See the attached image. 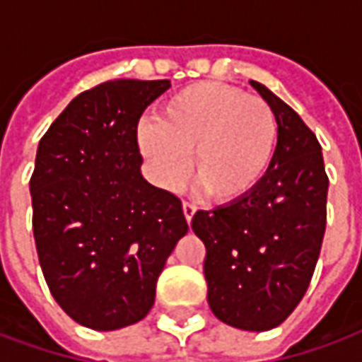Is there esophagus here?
<instances>
[{"instance_id":"34e87169","label":"esophagus","mask_w":362,"mask_h":362,"mask_svg":"<svg viewBox=\"0 0 362 362\" xmlns=\"http://www.w3.org/2000/svg\"><path fill=\"white\" fill-rule=\"evenodd\" d=\"M182 209H184V217H186V221H192V217H194V214H196V209H198V207L194 206V204H189V202H184V204H182Z\"/></svg>"}]
</instances>
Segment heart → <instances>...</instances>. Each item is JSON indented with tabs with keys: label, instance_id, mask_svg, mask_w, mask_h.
<instances>
[{
	"label": "heart",
	"instance_id": "b5f03b06",
	"mask_svg": "<svg viewBox=\"0 0 362 362\" xmlns=\"http://www.w3.org/2000/svg\"><path fill=\"white\" fill-rule=\"evenodd\" d=\"M278 123L269 103L239 88L199 82L170 95L156 123L137 131L139 151L155 182L176 189L188 174L199 192L217 204L249 196L269 170Z\"/></svg>",
	"mask_w": 362,
	"mask_h": 362
}]
</instances>
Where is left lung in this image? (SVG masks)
<instances>
[{"label": "left lung", "mask_w": 362, "mask_h": 362, "mask_svg": "<svg viewBox=\"0 0 362 362\" xmlns=\"http://www.w3.org/2000/svg\"><path fill=\"white\" fill-rule=\"evenodd\" d=\"M251 86L278 123L269 170L239 202L196 211L192 229L206 245L214 315L237 329L269 331L294 312L310 286L325 233L329 180L312 129L267 86L255 80Z\"/></svg>", "instance_id": "left-lung-1"}]
</instances>
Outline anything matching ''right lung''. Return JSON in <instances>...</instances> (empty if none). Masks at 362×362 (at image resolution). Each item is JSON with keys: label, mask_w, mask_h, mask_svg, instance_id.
<instances>
[{"label": "right lung", "mask_w": 362, "mask_h": 362, "mask_svg": "<svg viewBox=\"0 0 362 362\" xmlns=\"http://www.w3.org/2000/svg\"><path fill=\"white\" fill-rule=\"evenodd\" d=\"M168 80H111L76 95L40 139L33 233L52 298L76 323L141 322L188 233L182 202L141 174L137 125Z\"/></svg>", "instance_id": "obj_1"}]
</instances>
